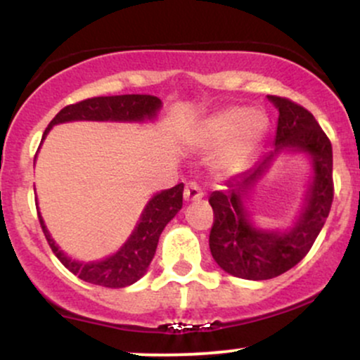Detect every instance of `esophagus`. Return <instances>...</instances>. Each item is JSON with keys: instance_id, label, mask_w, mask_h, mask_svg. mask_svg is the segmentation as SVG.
Returning <instances> with one entry per match:
<instances>
[{"instance_id": "1", "label": "esophagus", "mask_w": 360, "mask_h": 360, "mask_svg": "<svg viewBox=\"0 0 360 360\" xmlns=\"http://www.w3.org/2000/svg\"><path fill=\"white\" fill-rule=\"evenodd\" d=\"M205 196L203 188L196 183V181H189L184 188V200L186 201H196L200 198Z\"/></svg>"}]
</instances>
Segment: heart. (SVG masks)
Masks as SVG:
<instances>
[{
  "instance_id": "1",
  "label": "heart",
  "mask_w": 360,
  "mask_h": 360,
  "mask_svg": "<svg viewBox=\"0 0 360 360\" xmlns=\"http://www.w3.org/2000/svg\"><path fill=\"white\" fill-rule=\"evenodd\" d=\"M267 131V117L259 110L225 108L212 115L194 130L193 143L217 152V166L225 171H240L250 162Z\"/></svg>"
}]
</instances>
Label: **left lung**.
Returning a JSON list of instances; mask_svg holds the SVG:
<instances>
[{"mask_svg":"<svg viewBox=\"0 0 360 360\" xmlns=\"http://www.w3.org/2000/svg\"><path fill=\"white\" fill-rule=\"evenodd\" d=\"M279 110L276 150L295 147L313 159V177L308 203L288 232H264L250 225L242 198L254 186L272 154L257 167L235 176L220 191L210 196L213 208V226L210 232V250L218 266L235 278L264 281L278 278L295 267L315 243L323 229L333 201V155L332 143L307 108L289 98L269 96Z\"/></svg>","mask_w":360,"mask_h":360,"instance_id":"1","label":"left lung"}]
</instances>
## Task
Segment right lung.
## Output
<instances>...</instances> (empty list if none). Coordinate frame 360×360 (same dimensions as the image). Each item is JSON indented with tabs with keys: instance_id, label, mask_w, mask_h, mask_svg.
Instances as JSON below:
<instances>
[{
	"instance_id": "1",
	"label": "right lung",
	"mask_w": 360,
	"mask_h": 360,
	"mask_svg": "<svg viewBox=\"0 0 360 360\" xmlns=\"http://www.w3.org/2000/svg\"><path fill=\"white\" fill-rule=\"evenodd\" d=\"M160 108V100L150 94H122V96H98L88 98L74 105H68L45 128L44 137L49 130L57 123L74 122V120H94V122H142L155 117L157 110ZM183 189L184 184H177L174 188L155 194L148 201L147 208L143 210L137 229L130 235L125 245L111 257L94 264H81L76 260L65 257L59 250V247L45 229L42 217L39 214L40 226H42L45 238L56 257L68 267L72 274L86 281V283L96 284L103 288H125L134 284L146 274L148 264L154 257L157 242L164 226L167 225L176 213L183 206Z\"/></svg>"
}]
</instances>
